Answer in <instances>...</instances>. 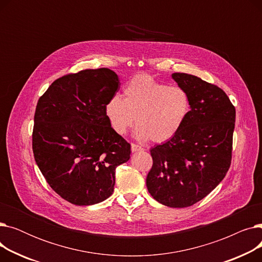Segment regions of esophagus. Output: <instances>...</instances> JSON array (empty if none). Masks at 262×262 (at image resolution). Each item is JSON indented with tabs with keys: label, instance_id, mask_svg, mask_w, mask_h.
<instances>
[{
	"label": "esophagus",
	"instance_id": "34e87169",
	"mask_svg": "<svg viewBox=\"0 0 262 262\" xmlns=\"http://www.w3.org/2000/svg\"><path fill=\"white\" fill-rule=\"evenodd\" d=\"M139 150H143V147L137 145L135 143H132V152L135 153V152H139Z\"/></svg>",
	"mask_w": 262,
	"mask_h": 262
}]
</instances>
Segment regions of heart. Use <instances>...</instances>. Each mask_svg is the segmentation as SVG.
Masks as SVG:
<instances>
[{
  "mask_svg": "<svg viewBox=\"0 0 262 262\" xmlns=\"http://www.w3.org/2000/svg\"><path fill=\"white\" fill-rule=\"evenodd\" d=\"M190 98L178 86H167L147 74L132 78L124 88V99L113 95L105 105L110 127L125 135L135 123L140 141H168L181 130L190 113Z\"/></svg>",
  "mask_w": 262,
  "mask_h": 262,
  "instance_id": "1",
  "label": "heart"
}]
</instances>
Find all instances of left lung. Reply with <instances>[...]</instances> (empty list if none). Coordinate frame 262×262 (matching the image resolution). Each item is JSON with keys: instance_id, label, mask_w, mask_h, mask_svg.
I'll use <instances>...</instances> for the list:
<instances>
[{"instance_id": "left-lung-1", "label": "left lung", "mask_w": 262, "mask_h": 262, "mask_svg": "<svg viewBox=\"0 0 262 262\" xmlns=\"http://www.w3.org/2000/svg\"><path fill=\"white\" fill-rule=\"evenodd\" d=\"M190 98V113L173 138L150 148L146 187L160 204L185 208L203 200L225 177L231 161L236 109L226 93L202 78L173 73Z\"/></svg>"}]
</instances>
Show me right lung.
Instances as JSON below:
<instances>
[{"instance_id": "right-lung-1", "label": "right lung", "mask_w": 262, "mask_h": 262, "mask_svg": "<svg viewBox=\"0 0 262 262\" xmlns=\"http://www.w3.org/2000/svg\"><path fill=\"white\" fill-rule=\"evenodd\" d=\"M120 88L107 68L55 80L37 103L33 152L48 184L77 206L113 194L116 169L130 158V144L110 127L105 105Z\"/></svg>"}]
</instances>
